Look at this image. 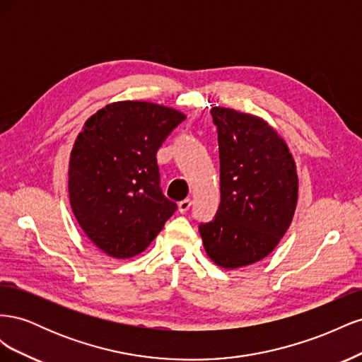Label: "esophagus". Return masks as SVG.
Wrapping results in <instances>:
<instances>
[{
	"instance_id": "obj_1",
	"label": "esophagus",
	"mask_w": 362,
	"mask_h": 362,
	"mask_svg": "<svg viewBox=\"0 0 362 362\" xmlns=\"http://www.w3.org/2000/svg\"><path fill=\"white\" fill-rule=\"evenodd\" d=\"M190 206H192V199H184L178 204V210H180V213L184 214L190 210Z\"/></svg>"
}]
</instances>
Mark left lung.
Returning <instances> with one entry per match:
<instances>
[{
    "label": "left lung",
    "mask_w": 362,
    "mask_h": 362,
    "mask_svg": "<svg viewBox=\"0 0 362 362\" xmlns=\"http://www.w3.org/2000/svg\"><path fill=\"white\" fill-rule=\"evenodd\" d=\"M221 158V205L199 225L206 255L223 269L266 258L291 225L299 180L291 152L264 119L211 108Z\"/></svg>",
    "instance_id": "1"
}]
</instances>
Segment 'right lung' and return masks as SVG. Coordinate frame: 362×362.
I'll return each instance as SVG.
<instances>
[{
    "instance_id": "add662e5",
    "label": "right lung",
    "mask_w": 362,
    "mask_h": 362,
    "mask_svg": "<svg viewBox=\"0 0 362 362\" xmlns=\"http://www.w3.org/2000/svg\"><path fill=\"white\" fill-rule=\"evenodd\" d=\"M185 115L119 101L86 120L69 160V201L90 242L113 258L144 252L177 210L160 189L157 151Z\"/></svg>"
}]
</instances>
